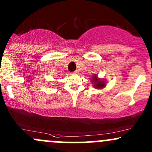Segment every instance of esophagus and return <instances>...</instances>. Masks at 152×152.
<instances>
[{
    "label": "esophagus",
    "mask_w": 152,
    "mask_h": 152,
    "mask_svg": "<svg viewBox=\"0 0 152 152\" xmlns=\"http://www.w3.org/2000/svg\"><path fill=\"white\" fill-rule=\"evenodd\" d=\"M79 71H78V70H76V71H75L74 72H73V73H76V74H78V73H79Z\"/></svg>",
    "instance_id": "34e87169"
}]
</instances>
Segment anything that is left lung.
Listing matches in <instances>:
<instances>
[{"label":"left lung","instance_id":"obj_1","mask_svg":"<svg viewBox=\"0 0 152 152\" xmlns=\"http://www.w3.org/2000/svg\"><path fill=\"white\" fill-rule=\"evenodd\" d=\"M92 81L93 83V87L96 89H102L105 87V81L102 79H98L96 74H94L92 78Z\"/></svg>","mask_w":152,"mask_h":152}]
</instances>
